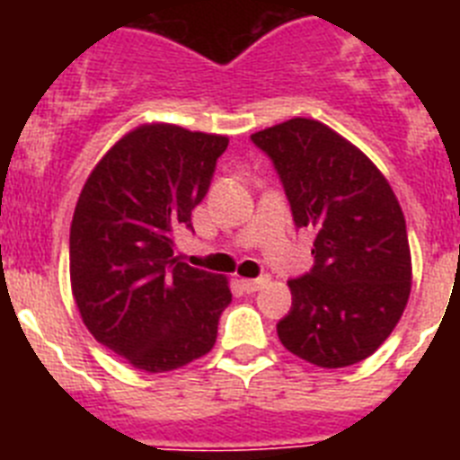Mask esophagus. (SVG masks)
<instances>
[{"instance_id":"obj_1","label":"esophagus","mask_w":460,"mask_h":460,"mask_svg":"<svg viewBox=\"0 0 460 460\" xmlns=\"http://www.w3.org/2000/svg\"><path fill=\"white\" fill-rule=\"evenodd\" d=\"M270 283V276H258V279H243L242 280V288L246 292H255L260 288H265Z\"/></svg>"}]
</instances>
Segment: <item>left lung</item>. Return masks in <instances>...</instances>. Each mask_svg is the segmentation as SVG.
I'll return each mask as SVG.
<instances>
[{
    "instance_id": "8db88e82",
    "label": "left lung",
    "mask_w": 460,
    "mask_h": 460,
    "mask_svg": "<svg viewBox=\"0 0 460 460\" xmlns=\"http://www.w3.org/2000/svg\"><path fill=\"white\" fill-rule=\"evenodd\" d=\"M251 140L274 164L295 226L315 234L311 271L288 280L280 343L315 367H352L385 343L408 304L401 205L380 170L320 121L296 117Z\"/></svg>"
}]
</instances>
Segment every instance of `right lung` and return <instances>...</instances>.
Instances as JSON below:
<instances>
[{"label":"right lung","instance_id":"1","mask_svg":"<svg viewBox=\"0 0 460 460\" xmlns=\"http://www.w3.org/2000/svg\"><path fill=\"white\" fill-rule=\"evenodd\" d=\"M227 137L140 126L89 174L71 223V286L93 339L147 373L207 355L233 302L226 279L174 258Z\"/></svg>","mask_w":460,"mask_h":460}]
</instances>
